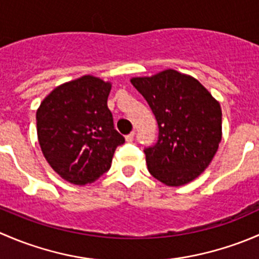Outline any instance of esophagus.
I'll list each match as a JSON object with an SVG mask.
<instances>
[{
  "instance_id": "esophagus-1",
  "label": "esophagus",
  "mask_w": 259,
  "mask_h": 259,
  "mask_svg": "<svg viewBox=\"0 0 259 259\" xmlns=\"http://www.w3.org/2000/svg\"><path fill=\"white\" fill-rule=\"evenodd\" d=\"M134 137H135V133L133 132V133H130V134H127L126 137H125V140H126L127 143H132L133 140H134Z\"/></svg>"
}]
</instances>
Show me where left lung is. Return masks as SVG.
<instances>
[{"label":"left lung","mask_w":259,"mask_h":259,"mask_svg":"<svg viewBox=\"0 0 259 259\" xmlns=\"http://www.w3.org/2000/svg\"><path fill=\"white\" fill-rule=\"evenodd\" d=\"M130 81L158 122V142L144 149L149 173L169 187L194 180L222 140L219 103L197 79L171 69Z\"/></svg>","instance_id":"obj_1"}]
</instances>
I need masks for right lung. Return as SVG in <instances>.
<instances>
[{"label": "right lung", "mask_w": 259, "mask_h": 259, "mask_svg": "<svg viewBox=\"0 0 259 259\" xmlns=\"http://www.w3.org/2000/svg\"><path fill=\"white\" fill-rule=\"evenodd\" d=\"M111 83L85 75L51 91L36 113L44 156L61 178L93 183L110 169L115 149L124 144L108 108Z\"/></svg>", "instance_id": "1"}]
</instances>
